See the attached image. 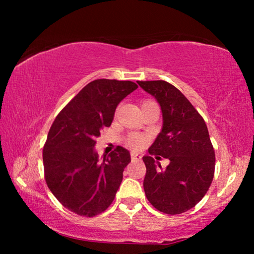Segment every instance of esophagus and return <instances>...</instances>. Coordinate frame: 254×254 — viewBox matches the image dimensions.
Masks as SVG:
<instances>
[{"label": "esophagus", "mask_w": 254, "mask_h": 254, "mask_svg": "<svg viewBox=\"0 0 254 254\" xmlns=\"http://www.w3.org/2000/svg\"><path fill=\"white\" fill-rule=\"evenodd\" d=\"M141 157L139 153H135V152H131V160L132 161H139V160H141Z\"/></svg>", "instance_id": "esophagus-1"}]
</instances>
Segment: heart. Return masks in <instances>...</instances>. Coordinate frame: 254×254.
I'll return each mask as SVG.
<instances>
[{
	"instance_id": "b5f03b06",
	"label": "heart",
	"mask_w": 254,
	"mask_h": 254,
	"mask_svg": "<svg viewBox=\"0 0 254 254\" xmlns=\"http://www.w3.org/2000/svg\"><path fill=\"white\" fill-rule=\"evenodd\" d=\"M150 103H153L151 101H145L142 103V106L145 104H150ZM147 142V140H145V137L142 135H139V134H131L130 136L127 137V143L130 148L133 149H141L143 148V145Z\"/></svg>"
}]
</instances>
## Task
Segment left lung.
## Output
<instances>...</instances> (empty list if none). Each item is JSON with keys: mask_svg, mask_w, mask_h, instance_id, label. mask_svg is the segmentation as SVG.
Masks as SVG:
<instances>
[{"mask_svg": "<svg viewBox=\"0 0 254 254\" xmlns=\"http://www.w3.org/2000/svg\"><path fill=\"white\" fill-rule=\"evenodd\" d=\"M156 98L162 113V127L149 153L168 158L166 170L151 156L147 167L145 196L154 208L176 215L199 203L212 184L215 153L204 119L184 94L165 80L137 81Z\"/></svg>", "mask_w": 254, "mask_h": 254, "instance_id": "left-lung-1", "label": "left lung"}]
</instances>
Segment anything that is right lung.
Returning <instances> with one entry per match:
<instances>
[{"label":"right lung","instance_id":"obj_1","mask_svg":"<svg viewBox=\"0 0 254 254\" xmlns=\"http://www.w3.org/2000/svg\"><path fill=\"white\" fill-rule=\"evenodd\" d=\"M136 88L130 80H93L51 126L42 151L46 183L71 212L92 217L113 201L131 156L119 145L101 160L95 150L96 137L103 127L111 126L119 103Z\"/></svg>","mask_w":254,"mask_h":254}]
</instances>
